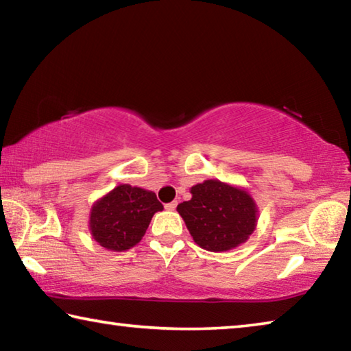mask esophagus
Listing matches in <instances>:
<instances>
[{
    "instance_id": "1",
    "label": "esophagus",
    "mask_w": 351,
    "mask_h": 351,
    "mask_svg": "<svg viewBox=\"0 0 351 351\" xmlns=\"http://www.w3.org/2000/svg\"><path fill=\"white\" fill-rule=\"evenodd\" d=\"M176 206H178L176 201H171V203H167L164 207H165V209H167V210H175Z\"/></svg>"
}]
</instances>
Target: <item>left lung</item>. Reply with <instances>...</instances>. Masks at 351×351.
<instances>
[{
  "mask_svg": "<svg viewBox=\"0 0 351 351\" xmlns=\"http://www.w3.org/2000/svg\"><path fill=\"white\" fill-rule=\"evenodd\" d=\"M192 199L178 204L190 235L212 252L229 251L247 240L257 224V207L245 190L218 180L197 184Z\"/></svg>",
  "mask_w": 351,
  "mask_h": 351,
  "instance_id": "8db88e82",
  "label": "left lung"
}]
</instances>
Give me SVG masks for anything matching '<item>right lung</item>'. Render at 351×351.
I'll return each instance as SVG.
<instances>
[{"mask_svg": "<svg viewBox=\"0 0 351 351\" xmlns=\"http://www.w3.org/2000/svg\"><path fill=\"white\" fill-rule=\"evenodd\" d=\"M162 209L153 192L122 184L94 204L91 234L105 249L127 251L141 241L152 217Z\"/></svg>", "mask_w": 351, "mask_h": 351, "instance_id": "obj_1", "label": "right lung"}]
</instances>
